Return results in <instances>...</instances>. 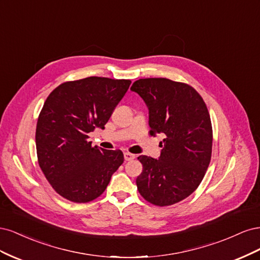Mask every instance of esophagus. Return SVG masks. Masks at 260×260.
I'll use <instances>...</instances> for the list:
<instances>
[{"label": "esophagus", "mask_w": 260, "mask_h": 260, "mask_svg": "<svg viewBox=\"0 0 260 260\" xmlns=\"http://www.w3.org/2000/svg\"><path fill=\"white\" fill-rule=\"evenodd\" d=\"M135 158H136V155L135 154H131L129 152H125L124 153V159L125 160H132V159H135Z\"/></svg>", "instance_id": "obj_1"}]
</instances>
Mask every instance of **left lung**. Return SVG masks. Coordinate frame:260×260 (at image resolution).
Returning <instances> with one entry per match:
<instances>
[{
  "mask_svg": "<svg viewBox=\"0 0 260 260\" xmlns=\"http://www.w3.org/2000/svg\"><path fill=\"white\" fill-rule=\"evenodd\" d=\"M131 90L149 111V135L164 133L159 159L139 156L143 170L139 193L155 206H170L190 196L206 174L211 158L212 127L200 93L184 82L146 78Z\"/></svg>",
  "mask_w": 260,
  "mask_h": 260,
  "instance_id": "obj_1",
  "label": "left lung"
}]
</instances>
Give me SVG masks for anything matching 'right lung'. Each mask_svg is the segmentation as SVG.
<instances>
[{
    "label": "right lung",
    "instance_id": "right-lung-1",
    "mask_svg": "<svg viewBox=\"0 0 260 260\" xmlns=\"http://www.w3.org/2000/svg\"><path fill=\"white\" fill-rule=\"evenodd\" d=\"M131 80L88 77L66 81L44 102L38 118V162L54 191L74 203L103 194L123 162L120 149L92 146L89 133L104 125Z\"/></svg>",
    "mask_w": 260,
    "mask_h": 260
}]
</instances>
